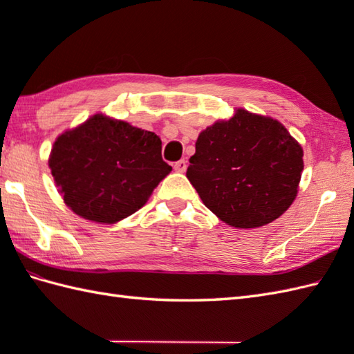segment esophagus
Masks as SVG:
<instances>
[{
  "label": "esophagus",
  "mask_w": 354,
  "mask_h": 354,
  "mask_svg": "<svg viewBox=\"0 0 354 354\" xmlns=\"http://www.w3.org/2000/svg\"><path fill=\"white\" fill-rule=\"evenodd\" d=\"M175 170L179 173H184L187 170V161L185 160H179L178 162H175Z\"/></svg>",
  "instance_id": "34e87169"
}]
</instances>
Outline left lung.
<instances>
[{
	"label": "left lung",
	"mask_w": 354,
	"mask_h": 354,
	"mask_svg": "<svg viewBox=\"0 0 354 354\" xmlns=\"http://www.w3.org/2000/svg\"><path fill=\"white\" fill-rule=\"evenodd\" d=\"M303 147L272 117L237 108L202 131L187 178L204 205L234 228H259L295 201Z\"/></svg>",
	"instance_id": "8db88e82"
}]
</instances>
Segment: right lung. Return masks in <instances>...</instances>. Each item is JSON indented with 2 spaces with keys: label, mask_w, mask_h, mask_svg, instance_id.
Segmentation results:
<instances>
[{
  "label": "right lung",
  "mask_w": 354,
  "mask_h": 354,
  "mask_svg": "<svg viewBox=\"0 0 354 354\" xmlns=\"http://www.w3.org/2000/svg\"><path fill=\"white\" fill-rule=\"evenodd\" d=\"M48 165L66 207L97 223L138 212L171 171L155 132L104 114L59 135Z\"/></svg>",
  "instance_id": "1"
}]
</instances>
